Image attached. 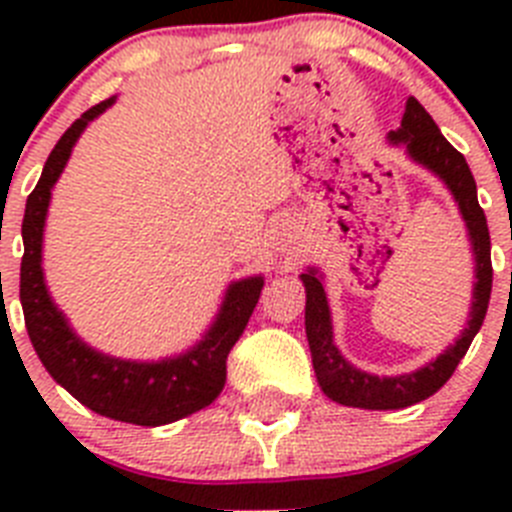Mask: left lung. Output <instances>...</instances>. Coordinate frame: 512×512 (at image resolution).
Here are the masks:
<instances>
[{
	"label": "left lung",
	"mask_w": 512,
	"mask_h": 512,
	"mask_svg": "<svg viewBox=\"0 0 512 512\" xmlns=\"http://www.w3.org/2000/svg\"><path fill=\"white\" fill-rule=\"evenodd\" d=\"M390 143H402L415 164L425 166L451 189L454 200L459 202L461 217L467 223L469 241H472L474 261H477V282H474V300L469 310V323L454 346H449L431 364L420 366L418 372L400 374V377H374L356 366L348 364L333 343V325H330L328 300L320 282L318 271L307 269L302 274L307 302H305V333L310 343L312 366L320 387L330 400L364 410H400L410 408L415 402L428 400L436 395L443 384L449 382L459 361L472 346L474 336L485 323L487 305L492 292V259H490V230H487L485 210L477 202V184L461 156L449 140L443 138L433 117L425 112L423 104L415 97L405 104L402 125L390 133Z\"/></svg>",
	"instance_id": "left-lung-1"
}]
</instances>
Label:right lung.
Instances as JSON below:
<instances>
[{
  "instance_id": "add662e5",
  "label": "right lung",
  "mask_w": 512,
  "mask_h": 512,
  "mask_svg": "<svg viewBox=\"0 0 512 512\" xmlns=\"http://www.w3.org/2000/svg\"><path fill=\"white\" fill-rule=\"evenodd\" d=\"M115 97L94 104L71 125L43 166L40 182L27 197L22 217L20 302L27 336L35 354L53 379L104 418L133 425H166L207 408L225 387L228 354L246 330L253 307L259 302L264 279L248 277L233 282L225 292L215 323L187 354L164 361H125L104 356L76 336L63 312L53 305L43 279V228L51 189L58 182L71 148L89 122L102 115Z\"/></svg>"
}]
</instances>
